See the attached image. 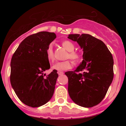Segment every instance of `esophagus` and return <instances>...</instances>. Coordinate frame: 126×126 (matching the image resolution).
<instances>
[{
  "label": "esophagus",
  "instance_id": "obj_1",
  "mask_svg": "<svg viewBox=\"0 0 126 126\" xmlns=\"http://www.w3.org/2000/svg\"><path fill=\"white\" fill-rule=\"evenodd\" d=\"M57 73H58L59 74V75H63V72H61V71H58L57 72Z\"/></svg>",
  "mask_w": 126,
  "mask_h": 126
}]
</instances>
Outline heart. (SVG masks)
Returning <instances> with one entry per match:
<instances>
[{
	"label": "heart",
	"mask_w": 126,
	"mask_h": 126,
	"mask_svg": "<svg viewBox=\"0 0 126 126\" xmlns=\"http://www.w3.org/2000/svg\"><path fill=\"white\" fill-rule=\"evenodd\" d=\"M62 44L63 47L67 51H69V53L67 56V58L71 59L73 62V63H78L80 60V56L78 53L73 51L75 50V46L73 43L70 41H67V40H66V41L62 42ZM46 57L50 62H53V60H54V54H53V47H52L51 45H50L48 48H47ZM72 67V62L69 60H65V61L63 62H57L52 66V68L54 70L61 71V70H66L68 69H71Z\"/></svg>",
	"instance_id": "heart-1"
}]
</instances>
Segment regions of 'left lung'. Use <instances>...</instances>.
<instances>
[{
	"mask_svg": "<svg viewBox=\"0 0 126 126\" xmlns=\"http://www.w3.org/2000/svg\"><path fill=\"white\" fill-rule=\"evenodd\" d=\"M83 49V60L74 71H68V92L75 104L90 108L100 103L114 77V60L104 43L89 34H69Z\"/></svg>",
	"mask_w": 126,
	"mask_h": 126,
	"instance_id": "1",
	"label": "left lung"
}]
</instances>
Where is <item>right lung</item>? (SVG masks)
I'll return each mask as SVG.
<instances>
[{
  "instance_id": "1",
  "label": "right lung",
  "mask_w": 126,
  "mask_h": 126,
  "mask_svg": "<svg viewBox=\"0 0 126 126\" xmlns=\"http://www.w3.org/2000/svg\"><path fill=\"white\" fill-rule=\"evenodd\" d=\"M54 32H39L19 45L11 62L10 80L19 99L28 106L38 107L50 100L58 78L57 71L46 75L50 68L47 48L55 38Z\"/></svg>"
}]
</instances>
